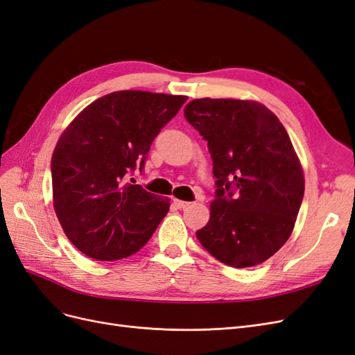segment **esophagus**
Returning <instances> with one entry per match:
<instances>
[{
    "label": "esophagus",
    "mask_w": 355,
    "mask_h": 355,
    "mask_svg": "<svg viewBox=\"0 0 355 355\" xmlns=\"http://www.w3.org/2000/svg\"><path fill=\"white\" fill-rule=\"evenodd\" d=\"M173 202H175V206L178 207V209H185V207H188L191 202H188V201H182V200H173Z\"/></svg>",
    "instance_id": "34e87169"
}]
</instances>
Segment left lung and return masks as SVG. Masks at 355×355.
<instances>
[{
    "label": "left lung",
    "instance_id": "left-lung-1",
    "mask_svg": "<svg viewBox=\"0 0 355 355\" xmlns=\"http://www.w3.org/2000/svg\"><path fill=\"white\" fill-rule=\"evenodd\" d=\"M184 112L207 141L216 178L210 220L197 239L232 268L265 262L290 237L304 198V171L286 128L253 101L196 99Z\"/></svg>",
    "mask_w": 355,
    "mask_h": 355
}]
</instances>
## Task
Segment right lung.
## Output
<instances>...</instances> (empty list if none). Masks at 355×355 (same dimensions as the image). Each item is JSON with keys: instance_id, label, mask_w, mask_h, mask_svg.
I'll return each instance as SVG.
<instances>
[{"instance_id": "right-lung-1", "label": "right lung", "mask_w": 355, "mask_h": 355, "mask_svg": "<svg viewBox=\"0 0 355 355\" xmlns=\"http://www.w3.org/2000/svg\"><path fill=\"white\" fill-rule=\"evenodd\" d=\"M187 96L123 90L90 103L60 136L51 157L53 204L67 237L98 261L139 252L170 201L128 180Z\"/></svg>"}]
</instances>
